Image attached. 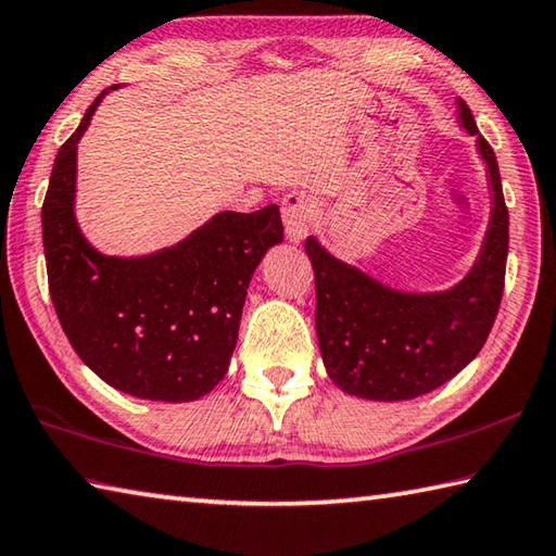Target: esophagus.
<instances>
[{
	"instance_id": "obj_1",
	"label": "esophagus",
	"mask_w": 556,
	"mask_h": 556,
	"mask_svg": "<svg viewBox=\"0 0 556 556\" xmlns=\"http://www.w3.org/2000/svg\"><path fill=\"white\" fill-rule=\"evenodd\" d=\"M281 218H285L287 238L291 243H301L308 236L313 220V199L304 191L287 194L281 201Z\"/></svg>"
}]
</instances>
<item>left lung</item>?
Returning <instances> with one entry per match:
<instances>
[{"mask_svg":"<svg viewBox=\"0 0 556 556\" xmlns=\"http://www.w3.org/2000/svg\"><path fill=\"white\" fill-rule=\"evenodd\" d=\"M457 121L477 138L486 165L491 214L479 255L457 285L438 291L396 289L306 240L316 275V332L328 377L367 401H408L457 377L479 355L501 306L508 257V208L498 163L469 106Z\"/></svg>","mask_w":556,"mask_h":556,"instance_id":"left-lung-1","label":"left lung"}]
</instances>
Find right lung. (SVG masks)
Returning <instances> with one entry per match:
<instances>
[{"instance_id":"add662e5","label":"right lung","mask_w":556,"mask_h":556,"mask_svg":"<svg viewBox=\"0 0 556 556\" xmlns=\"http://www.w3.org/2000/svg\"><path fill=\"white\" fill-rule=\"evenodd\" d=\"M58 150L40 211L48 289L70 345L109 387L136 399L206 396L233 357L250 279L285 240L279 206L220 211L175 245L104 255L75 216L77 146L109 92Z\"/></svg>"}]
</instances>
